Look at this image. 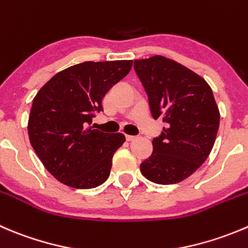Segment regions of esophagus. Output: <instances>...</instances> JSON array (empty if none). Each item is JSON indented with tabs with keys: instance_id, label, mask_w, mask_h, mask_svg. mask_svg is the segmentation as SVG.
Returning a JSON list of instances; mask_svg holds the SVG:
<instances>
[{
	"instance_id": "obj_1",
	"label": "esophagus",
	"mask_w": 248,
	"mask_h": 248,
	"mask_svg": "<svg viewBox=\"0 0 248 248\" xmlns=\"http://www.w3.org/2000/svg\"><path fill=\"white\" fill-rule=\"evenodd\" d=\"M136 138H137L136 136H128V134H127V136H126V139H127V140H128V141L134 140V139H136Z\"/></svg>"
}]
</instances>
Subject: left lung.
Instances as JSON below:
<instances>
[{
	"label": "left lung",
	"instance_id": "8db88e82",
	"mask_svg": "<svg viewBox=\"0 0 248 248\" xmlns=\"http://www.w3.org/2000/svg\"><path fill=\"white\" fill-rule=\"evenodd\" d=\"M151 115L165 124L153 154L140 163L146 179L175 184L193 174L210 155L219 128L213 92L201 76L162 55L134 60Z\"/></svg>",
	"mask_w": 248,
	"mask_h": 248
}]
</instances>
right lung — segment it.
<instances>
[{"instance_id":"obj_1","label":"right lung","mask_w":248,"mask_h":248,"mask_svg":"<svg viewBox=\"0 0 248 248\" xmlns=\"http://www.w3.org/2000/svg\"><path fill=\"white\" fill-rule=\"evenodd\" d=\"M132 60L85 62L55 74L36 94L29 138L48 172L68 186L91 189L110 174L122 133L91 127L108 91L129 73Z\"/></svg>"}]
</instances>
